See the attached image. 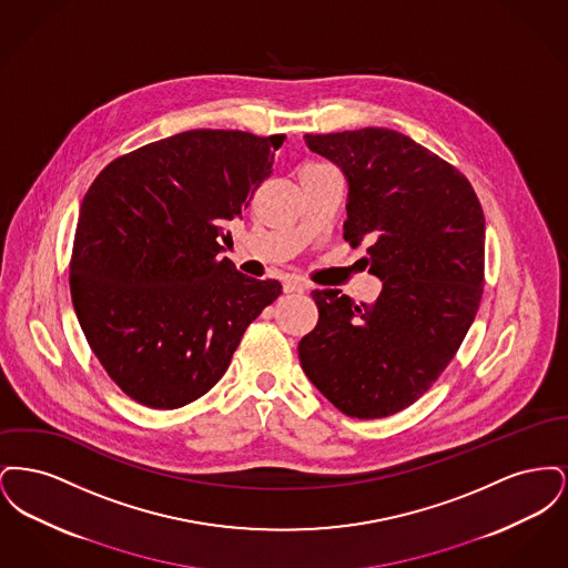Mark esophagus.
Returning a JSON list of instances; mask_svg holds the SVG:
<instances>
[{"label":"esophagus","mask_w":568,"mask_h":568,"mask_svg":"<svg viewBox=\"0 0 568 568\" xmlns=\"http://www.w3.org/2000/svg\"><path fill=\"white\" fill-rule=\"evenodd\" d=\"M304 283L300 281V278H294V276H290V278H285L283 281V292L285 294H297V292H304Z\"/></svg>","instance_id":"esophagus-1"}]
</instances>
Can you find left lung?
I'll use <instances>...</instances> for the list:
<instances>
[{"instance_id": "8db88e82", "label": "left lung", "mask_w": 568, "mask_h": 568, "mask_svg": "<svg viewBox=\"0 0 568 568\" xmlns=\"http://www.w3.org/2000/svg\"><path fill=\"white\" fill-rule=\"evenodd\" d=\"M347 183L345 241H368L375 304L315 290L320 322L300 364L349 417H389L422 398L447 368L484 294L486 219L468 179L408 135L383 128L306 134Z\"/></svg>"}]
</instances>
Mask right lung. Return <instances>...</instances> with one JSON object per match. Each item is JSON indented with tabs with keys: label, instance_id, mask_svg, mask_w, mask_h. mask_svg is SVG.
<instances>
[{
	"label": "right lung",
	"instance_id": "obj_1",
	"mask_svg": "<svg viewBox=\"0 0 568 568\" xmlns=\"http://www.w3.org/2000/svg\"><path fill=\"white\" fill-rule=\"evenodd\" d=\"M285 135L191 130L125 153L82 200L70 292L84 338L138 405L204 396L281 296L219 257L223 225L272 174Z\"/></svg>",
	"mask_w": 568,
	"mask_h": 568
}]
</instances>
